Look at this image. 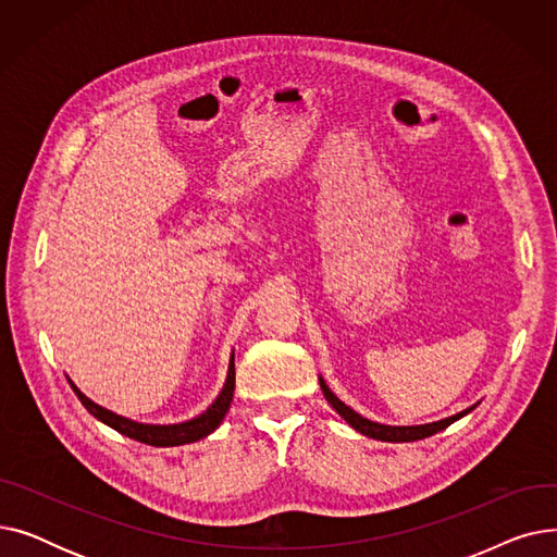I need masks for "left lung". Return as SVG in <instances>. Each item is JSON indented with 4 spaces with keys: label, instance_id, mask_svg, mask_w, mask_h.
<instances>
[{
    "label": "left lung",
    "instance_id": "1",
    "mask_svg": "<svg viewBox=\"0 0 557 557\" xmlns=\"http://www.w3.org/2000/svg\"><path fill=\"white\" fill-rule=\"evenodd\" d=\"M318 382H320V388H323V395L327 397V401L332 404L334 411H336L349 426L357 429L359 433H363V435H368V437H374V441H384V443H413V441H422V437H429V435H433V433H437V431L447 429L449 424H454L456 420H460L462 416H467V413L474 411V408H476V404H474V406L465 408V411H460V413H456V416H451V418H445V420H441V422H431V424L391 426V424L372 422V420L359 416L357 411H352V408H349L347 404H343V401L330 391V386L325 384L323 376H320Z\"/></svg>",
    "mask_w": 557,
    "mask_h": 557
}]
</instances>
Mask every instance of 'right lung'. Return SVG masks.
I'll return each instance as SVG.
<instances>
[{
	"instance_id": "right-lung-1",
	"label": "right lung",
	"mask_w": 557,
	"mask_h": 557,
	"mask_svg": "<svg viewBox=\"0 0 557 557\" xmlns=\"http://www.w3.org/2000/svg\"><path fill=\"white\" fill-rule=\"evenodd\" d=\"M70 382V379H67ZM72 384V382H70ZM76 397L81 399V404L90 411L99 422L108 424L110 429L120 431L122 435L133 437L137 443L151 445V447H178V445H189L200 441V437L210 435L214 429H219V424L223 422L232 395H234V355L230 357V366H227V379L219 393V397L210 404L208 411H202L198 418L181 422V424H141L135 420H128L124 416H116L108 408L95 404L90 397H85L74 384H72Z\"/></svg>"
}]
</instances>
